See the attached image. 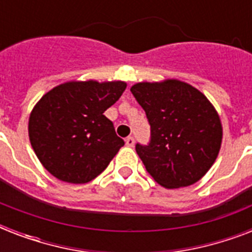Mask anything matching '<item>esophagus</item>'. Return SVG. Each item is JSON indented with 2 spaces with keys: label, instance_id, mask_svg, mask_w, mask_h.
<instances>
[{
  "label": "esophagus",
  "instance_id": "34e87169",
  "mask_svg": "<svg viewBox=\"0 0 252 252\" xmlns=\"http://www.w3.org/2000/svg\"><path fill=\"white\" fill-rule=\"evenodd\" d=\"M126 145L129 146V148L134 146V138L132 137V136H129V137L126 138Z\"/></svg>",
  "mask_w": 252,
  "mask_h": 252
}]
</instances>
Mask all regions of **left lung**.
Listing matches in <instances>:
<instances>
[{
  "instance_id": "left-lung-1",
  "label": "left lung",
  "mask_w": 252,
  "mask_h": 252,
  "mask_svg": "<svg viewBox=\"0 0 252 252\" xmlns=\"http://www.w3.org/2000/svg\"><path fill=\"white\" fill-rule=\"evenodd\" d=\"M150 124V142L136 152L157 183L187 187L215 163L222 141L217 111L205 95L178 80L140 82L130 87Z\"/></svg>"
}]
</instances>
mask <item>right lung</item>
I'll list each match as a JSON object with an SVG mask.
<instances>
[{
  "instance_id": "obj_1",
  "label": "right lung",
  "mask_w": 252,
  "mask_h": 252,
  "mask_svg": "<svg viewBox=\"0 0 252 252\" xmlns=\"http://www.w3.org/2000/svg\"><path fill=\"white\" fill-rule=\"evenodd\" d=\"M126 87L123 81H70L41 96L30 115L29 137L47 171L74 184L104 171L124 141L103 114Z\"/></svg>"
}]
</instances>
